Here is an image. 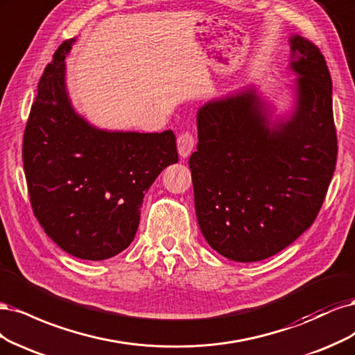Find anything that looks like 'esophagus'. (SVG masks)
Segmentation results:
<instances>
[{
	"instance_id": "esophagus-1",
	"label": "esophagus",
	"mask_w": 355,
	"mask_h": 355,
	"mask_svg": "<svg viewBox=\"0 0 355 355\" xmlns=\"http://www.w3.org/2000/svg\"><path fill=\"white\" fill-rule=\"evenodd\" d=\"M177 147H178V153L182 157H187L191 153L193 147H194V135H193V132H190V131L181 132L178 135V139H177Z\"/></svg>"
}]
</instances>
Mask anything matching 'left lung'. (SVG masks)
I'll return each instance as SVG.
<instances>
[{
	"mask_svg": "<svg viewBox=\"0 0 355 355\" xmlns=\"http://www.w3.org/2000/svg\"><path fill=\"white\" fill-rule=\"evenodd\" d=\"M298 107L270 128L255 91L211 101L198 113L190 156L202 234L223 257L254 262L276 255L315 221L334 177L338 139L331 79L314 42L292 37Z\"/></svg>",
	"mask_w": 355,
	"mask_h": 355,
	"instance_id": "8db88e82",
	"label": "left lung"
}]
</instances>
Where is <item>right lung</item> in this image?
Masks as SVG:
<instances>
[{
  "instance_id": "obj_1",
  "label": "right lung",
  "mask_w": 355,
  "mask_h": 355,
  "mask_svg": "<svg viewBox=\"0 0 355 355\" xmlns=\"http://www.w3.org/2000/svg\"><path fill=\"white\" fill-rule=\"evenodd\" d=\"M64 41L38 84L24 134L32 211L67 254L101 261L127 249L140 224L144 193L178 162L174 131H98L73 112L64 89Z\"/></svg>"
}]
</instances>
